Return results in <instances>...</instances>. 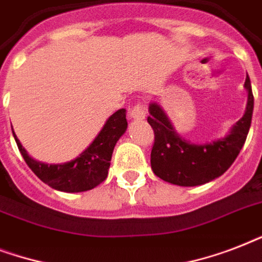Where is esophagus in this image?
Returning a JSON list of instances; mask_svg holds the SVG:
<instances>
[{
	"label": "esophagus",
	"instance_id": "1",
	"mask_svg": "<svg viewBox=\"0 0 262 262\" xmlns=\"http://www.w3.org/2000/svg\"><path fill=\"white\" fill-rule=\"evenodd\" d=\"M130 118L135 121H143L145 118V108H144L143 103H136L133 108L130 110Z\"/></svg>",
	"mask_w": 262,
	"mask_h": 262
}]
</instances>
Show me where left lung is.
I'll return each instance as SVG.
<instances>
[{"instance_id":"1","label":"left lung","mask_w":262,"mask_h":262,"mask_svg":"<svg viewBox=\"0 0 262 262\" xmlns=\"http://www.w3.org/2000/svg\"><path fill=\"white\" fill-rule=\"evenodd\" d=\"M249 92L244 117L224 139L208 144H191L177 135L171 122L156 103L149 106L148 122L154 129L151 167L160 179L179 186H197L227 171L244 147L252 123L254 96L249 76L245 81Z\"/></svg>"}]
</instances>
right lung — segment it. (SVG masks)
Wrapping results in <instances>:
<instances>
[{
  "instance_id": "right-lung-1",
  "label": "right lung",
  "mask_w": 262,
  "mask_h": 262,
  "mask_svg": "<svg viewBox=\"0 0 262 262\" xmlns=\"http://www.w3.org/2000/svg\"><path fill=\"white\" fill-rule=\"evenodd\" d=\"M126 110L119 108L107 119L98 137L85 151L72 162L63 164H45L28 156L13 132L18 151L40 181L53 189L68 193H77L94 189L107 178L113 151L119 137L127 127Z\"/></svg>"
}]
</instances>
